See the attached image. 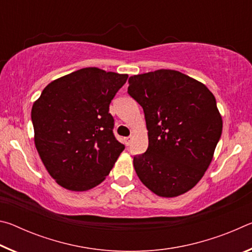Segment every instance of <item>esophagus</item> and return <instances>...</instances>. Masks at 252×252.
Listing matches in <instances>:
<instances>
[{
  "label": "esophagus",
  "mask_w": 252,
  "mask_h": 252,
  "mask_svg": "<svg viewBox=\"0 0 252 252\" xmlns=\"http://www.w3.org/2000/svg\"><path fill=\"white\" fill-rule=\"evenodd\" d=\"M131 141H132V136H127V138H125V143L126 144V146H129Z\"/></svg>",
  "instance_id": "34e87169"
}]
</instances>
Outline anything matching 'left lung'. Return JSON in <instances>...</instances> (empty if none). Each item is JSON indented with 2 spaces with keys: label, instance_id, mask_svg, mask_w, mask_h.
I'll use <instances>...</instances> for the list:
<instances>
[{
  "label": "left lung",
  "instance_id": "obj_1",
  "mask_svg": "<svg viewBox=\"0 0 252 252\" xmlns=\"http://www.w3.org/2000/svg\"><path fill=\"white\" fill-rule=\"evenodd\" d=\"M127 93L147 122L148 150L133 158L139 179L159 197L188 192L206 173L222 132L215 95L195 79L165 69L130 76Z\"/></svg>",
  "mask_w": 252,
  "mask_h": 252
}]
</instances>
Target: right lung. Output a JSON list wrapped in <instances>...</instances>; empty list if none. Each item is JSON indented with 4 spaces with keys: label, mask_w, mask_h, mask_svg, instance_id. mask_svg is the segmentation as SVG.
I'll return each instance as SVG.
<instances>
[{
    "label": "right lung",
    "mask_w": 252,
    "mask_h": 252,
    "mask_svg": "<svg viewBox=\"0 0 252 252\" xmlns=\"http://www.w3.org/2000/svg\"><path fill=\"white\" fill-rule=\"evenodd\" d=\"M127 74L84 67L52 81L33 103L34 143L55 182L88 191L104 181L125 146L109 105Z\"/></svg>",
    "instance_id": "obj_1"
}]
</instances>
